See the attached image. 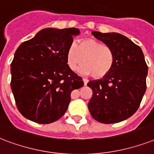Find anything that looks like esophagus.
<instances>
[{"instance_id": "1", "label": "esophagus", "mask_w": 154, "mask_h": 154, "mask_svg": "<svg viewBox=\"0 0 154 154\" xmlns=\"http://www.w3.org/2000/svg\"><path fill=\"white\" fill-rule=\"evenodd\" d=\"M83 83H84V85H87V84H88V79H85V78H83Z\"/></svg>"}]
</instances>
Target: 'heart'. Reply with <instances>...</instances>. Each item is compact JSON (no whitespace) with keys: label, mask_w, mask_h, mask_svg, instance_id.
<instances>
[{"label":"heart","mask_w":154,"mask_h":154,"mask_svg":"<svg viewBox=\"0 0 154 154\" xmlns=\"http://www.w3.org/2000/svg\"><path fill=\"white\" fill-rule=\"evenodd\" d=\"M79 71L90 74L94 78H102L112 69L115 53L112 48L103 45L96 39L85 38L71 44L66 51V63L71 70L75 71L81 64Z\"/></svg>","instance_id":"obj_1"}]
</instances>
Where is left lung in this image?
Masks as SVG:
<instances>
[{"label": "left lung", "instance_id": "left-lung-1", "mask_svg": "<svg viewBox=\"0 0 154 154\" xmlns=\"http://www.w3.org/2000/svg\"><path fill=\"white\" fill-rule=\"evenodd\" d=\"M91 34L112 48L115 62L107 75L88 82L93 93L88 109L99 122H120L132 116L140 106L146 90L148 66L140 46L125 36L97 31Z\"/></svg>", "mask_w": 154, "mask_h": 154}]
</instances>
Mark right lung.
I'll use <instances>...</instances> for the list:
<instances>
[{
    "mask_svg": "<svg viewBox=\"0 0 154 154\" xmlns=\"http://www.w3.org/2000/svg\"><path fill=\"white\" fill-rule=\"evenodd\" d=\"M77 28L42 29L18 46L11 63V89L17 108L28 120L51 124L65 114L71 93L83 81L66 63Z\"/></svg>",
    "mask_w": 154,
    "mask_h": 154,
    "instance_id": "right-lung-1",
    "label": "right lung"
}]
</instances>
